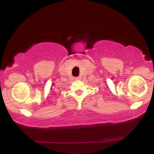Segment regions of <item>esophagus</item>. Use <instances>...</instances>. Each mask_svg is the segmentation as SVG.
Segmentation results:
<instances>
[{"mask_svg": "<svg viewBox=\"0 0 154 154\" xmlns=\"http://www.w3.org/2000/svg\"><path fill=\"white\" fill-rule=\"evenodd\" d=\"M80 79V77H77L75 78V79Z\"/></svg>", "mask_w": 154, "mask_h": 154, "instance_id": "34e87169", "label": "esophagus"}]
</instances>
